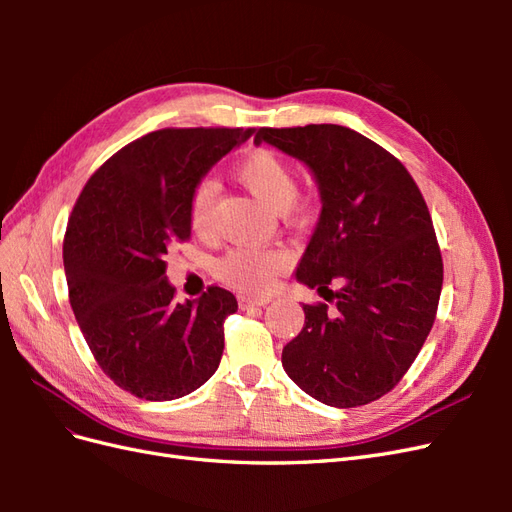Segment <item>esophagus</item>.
I'll return each mask as SVG.
<instances>
[{
    "label": "esophagus",
    "instance_id": "34e87169",
    "mask_svg": "<svg viewBox=\"0 0 512 512\" xmlns=\"http://www.w3.org/2000/svg\"><path fill=\"white\" fill-rule=\"evenodd\" d=\"M271 301V297H260V299H252V297H239V307L241 309H250V307H265Z\"/></svg>",
    "mask_w": 512,
    "mask_h": 512
}]
</instances>
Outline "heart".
Listing matches in <instances>:
<instances>
[{
  "label": "heart",
  "instance_id": "1",
  "mask_svg": "<svg viewBox=\"0 0 512 512\" xmlns=\"http://www.w3.org/2000/svg\"><path fill=\"white\" fill-rule=\"evenodd\" d=\"M237 179L250 190L262 205L271 211H286L297 196V179L290 166L271 151H254L237 166ZM218 185L213 179L196 183L190 196V226L196 235H205L211 226L213 203ZM286 267V254L282 250H254L239 247L220 260V275L228 284L243 292H267L277 273Z\"/></svg>",
  "mask_w": 512,
  "mask_h": 512
}]
</instances>
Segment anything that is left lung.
<instances>
[{
	"instance_id": "left-lung-1",
	"label": "left lung",
	"mask_w": 512,
	"mask_h": 512,
	"mask_svg": "<svg viewBox=\"0 0 512 512\" xmlns=\"http://www.w3.org/2000/svg\"><path fill=\"white\" fill-rule=\"evenodd\" d=\"M260 143L303 162L318 185L322 211L294 277L335 299L303 305L282 365L322 404L365 406L404 378L436 320L442 256L429 209L404 164L350 128H260Z\"/></svg>"
}]
</instances>
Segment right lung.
<instances>
[{
    "instance_id": "1",
    "label": "right lung",
    "mask_w": 512,
    "mask_h": 512,
    "mask_svg": "<svg viewBox=\"0 0 512 512\" xmlns=\"http://www.w3.org/2000/svg\"><path fill=\"white\" fill-rule=\"evenodd\" d=\"M254 128H166L119 149L87 181L64 239L70 305L98 365L123 391L170 401L220 365L235 294L177 303L168 247L190 237L198 181Z\"/></svg>"
}]
</instances>
